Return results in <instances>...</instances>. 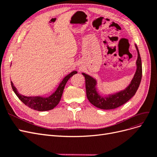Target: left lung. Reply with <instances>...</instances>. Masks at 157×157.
<instances>
[{
  "label": "left lung",
  "mask_w": 157,
  "mask_h": 157,
  "mask_svg": "<svg viewBox=\"0 0 157 157\" xmlns=\"http://www.w3.org/2000/svg\"><path fill=\"white\" fill-rule=\"evenodd\" d=\"M136 48L137 52L136 61L137 69L130 84L124 90L117 93L109 94L107 96H101L97 92L96 80L86 73L82 74L85 78L86 96L89 101L93 105L101 109H113L122 105L134 96L138 89L142 77V65L140 52L136 44Z\"/></svg>",
  "instance_id": "obj_1"
}]
</instances>
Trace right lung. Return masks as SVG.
Masks as SVG:
<instances>
[{
    "label": "right lung",
    "instance_id": "right-lung-1",
    "mask_svg": "<svg viewBox=\"0 0 157 157\" xmlns=\"http://www.w3.org/2000/svg\"><path fill=\"white\" fill-rule=\"evenodd\" d=\"M76 71L70 73L66 77L63 78L58 87L57 88L56 91L52 94L49 97H41V96H25L20 94L18 92L16 88L14 86L13 82L11 81V86L13 89V91L16 94L17 98L20 100L29 107L35 109L39 111H46L53 109L61 100V96L63 92V90L66 83L68 80L75 74H77Z\"/></svg>",
    "mask_w": 157,
    "mask_h": 157
}]
</instances>
